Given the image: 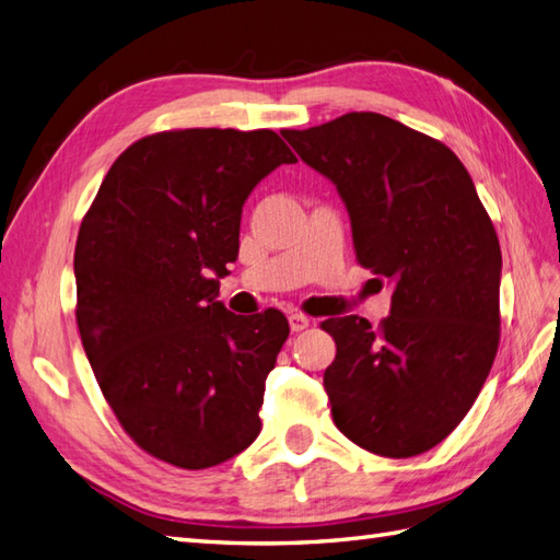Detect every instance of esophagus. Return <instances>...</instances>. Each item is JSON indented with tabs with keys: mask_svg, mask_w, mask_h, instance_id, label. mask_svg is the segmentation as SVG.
<instances>
[{
	"mask_svg": "<svg viewBox=\"0 0 560 560\" xmlns=\"http://www.w3.org/2000/svg\"><path fill=\"white\" fill-rule=\"evenodd\" d=\"M289 324H291V331H303L310 327V317H305L303 312H291Z\"/></svg>",
	"mask_w": 560,
	"mask_h": 560,
	"instance_id": "obj_1",
	"label": "esophagus"
}]
</instances>
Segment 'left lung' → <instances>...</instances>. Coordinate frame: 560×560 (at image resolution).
<instances>
[{"label": "left lung", "mask_w": 560, "mask_h": 560, "mask_svg": "<svg viewBox=\"0 0 560 560\" xmlns=\"http://www.w3.org/2000/svg\"><path fill=\"white\" fill-rule=\"evenodd\" d=\"M283 138L339 190L358 262L394 291L380 329L358 315L322 324L334 422L376 456H418L460 424L497 358V231L456 154L388 116L350 112Z\"/></svg>", "instance_id": "obj_1"}]
</instances>
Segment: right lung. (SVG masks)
Here are the masks:
<instances>
[{
  "instance_id": "obj_1",
  "label": "right lung",
  "mask_w": 560,
  "mask_h": 560,
  "mask_svg": "<svg viewBox=\"0 0 560 560\" xmlns=\"http://www.w3.org/2000/svg\"><path fill=\"white\" fill-rule=\"evenodd\" d=\"M295 154L275 131L186 128L133 142L78 231V331L104 398L150 456L205 470L248 448L289 339L279 310L217 301L243 205Z\"/></svg>"
}]
</instances>
